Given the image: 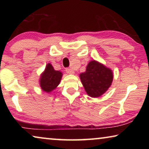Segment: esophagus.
<instances>
[{
  "label": "esophagus",
  "instance_id": "34e87169",
  "mask_svg": "<svg viewBox=\"0 0 149 149\" xmlns=\"http://www.w3.org/2000/svg\"><path fill=\"white\" fill-rule=\"evenodd\" d=\"M65 72H67V74H68L70 75H74L75 72L71 68H66L65 69Z\"/></svg>",
  "mask_w": 149,
  "mask_h": 149
}]
</instances>
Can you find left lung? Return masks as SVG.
Here are the masks:
<instances>
[{
  "label": "left lung",
  "mask_w": 149,
  "mask_h": 149,
  "mask_svg": "<svg viewBox=\"0 0 149 149\" xmlns=\"http://www.w3.org/2000/svg\"><path fill=\"white\" fill-rule=\"evenodd\" d=\"M79 77L87 94L97 98L107 91L112 85L113 72L109 68L97 60H91L85 72L81 73Z\"/></svg>",
  "instance_id": "8db88e82"
}]
</instances>
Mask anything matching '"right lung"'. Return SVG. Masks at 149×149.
I'll return each instance as SVG.
<instances>
[{"label":"right lung","mask_w":149,"mask_h":149,"mask_svg":"<svg viewBox=\"0 0 149 149\" xmlns=\"http://www.w3.org/2000/svg\"><path fill=\"white\" fill-rule=\"evenodd\" d=\"M62 73L55 70L50 63H48L39 79L41 89L47 93H51L59 85L62 77Z\"/></svg>","instance_id":"add662e5"}]
</instances>
